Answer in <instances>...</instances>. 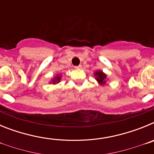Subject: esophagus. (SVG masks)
Masks as SVG:
<instances>
[{
  "label": "esophagus",
  "instance_id": "1",
  "mask_svg": "<svg viewBox=\"0 0 154 154\" xmlns=\"http://www.w3.org/2000/svg\"><path fill=\"white\" fill-rule=\"evenodd\" d=\"M75 69H81V68H82V65H77V66H75Z\"/></svg>",
  "mask_w": 154,
  "mask_h": 154
}]
</instances>
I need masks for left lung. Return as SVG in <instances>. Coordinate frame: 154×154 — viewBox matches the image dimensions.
Here are the masks:
<instances>
[{"mask_svg": "<svg viewBox=\"0 0 154 154\" xmlns=\"http://www.w3.org/2000/svg\"><path fill=\"white\" fill-rule=\"evenodd\" d=\"M95 75L97 76L96 79L98 80V82H99V83L104 84L105 82H106V80L105 79H106V75L102 72V71H99V72L95 73Z\"/></svg>", "mask_w": 154, "mask_h": 154, "instance_id": "8db88e82", "label": "left lung"}]
</instances>
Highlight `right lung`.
<instances>
[{
    "label": "right lung",
    "instance_id": "add662e5",
    "mask_svg": "<svg viewBox=\"0 0 154 154\" xmlns=\"http://www.w3.org/2000/svg\"><path fill=\"white\" fill-rule=\"evenodd\" d=\"M59 80H60V76H57L56 77V79H55V80H53V82H59Z\"/></svg>",
    "mask_w": 154,
    "mask_h": 154
}]
</instances>
